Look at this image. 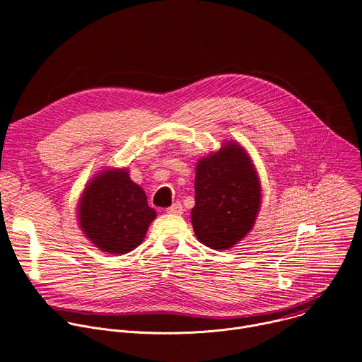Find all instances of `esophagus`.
I'll return each instance as SVG.
<instances>
[{"label": "esophagus", "mask_w": 362, "mask_h": 362, "mask_svg": "<svg viewBox=\"0 0 362 362\" xmlns=\"http://www.w3.org/2000/svg\"><path fill=\"white\" fill-rule=\"evenodd\" d=\"M168 214H170V215H182L183 214L182 203H179V202L173 203L170 208H168Z\"/></svg>", "instance_id": "34e87169"}]
</instances>
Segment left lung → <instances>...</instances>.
<instances>
[{
  "label": "left lung",
  "mask_w": 362,
  "mask_h": 362,
  "mask_svg": "<svg viewBox=\"0 0 362 362\" xmlns=\"http://www.w3.org/2000/svg\"><path fill=\"white\" fill-rule=\"evenodd\" d=\"M194 203L193 230L206 246L229 249L252 229L261 206V183L238 143H226L197 163Z\"/></svg>",
  "instance_id": "1"
}]
</instances>
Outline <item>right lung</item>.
<instances>
[{"label": "right lung", "instance_id": "obj_1", "mask_svg": "<svg viewBox=\"0 0 362 362\" xmlns=\"http://www.w3.org/2000/svg\"><path fill=\"white\" fill-rule=\"evenodd\" d=\"M156 212L127 170H105L83 192L78 204L80 228L103 252L122 255L137 247Z\"/></svg>", "mask_w": 362, "mask_h": 362}]
</instances>
